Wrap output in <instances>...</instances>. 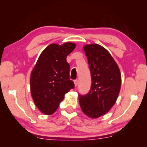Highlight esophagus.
I'll return each instance as SVG.
<instances>
[{
  "label": "esophagus",
  "instance_id": "1",
  "mask_svg": "<svg viewBox=\"0 0 147 147\" xmlns=\"http://www.w3.org/2000/svg\"><path fill=\"white\" fill-rule=\"evenodd\" d=\"M74 83H75V86L77 87V85H78V80H77V79H76V80L74 81Z\"/></svg>",
  "mask_w": 147,
  "mask_h": 147
}]
</instances>
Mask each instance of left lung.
Segmentation results:
<instances>
[{
  "label": "left lung",
  "mask_w": 147,
  "mask_h": 147,
  "mask_svg": "<svg viewBox=\"0 0 147 147\" xmlns=\"http://www.w3.org/2000/svg\"><path fill=\"white\" fill-rule=\"evenodd\" d=\"M90 70V90L85 95H79V102L84 114L97 118L111 110L115 104L121 88V73L111 54L98 44L84 46Z\"/></svg>",
  "instance_id": "obj_1"
}]
</instances>
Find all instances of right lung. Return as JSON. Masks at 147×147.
I'll list each match as a JSON object with an SVG mask.
<instances>
[{
    "label": "right lung",
    "mask_w": 147,
    "mask_h": 147,
    "mask_svg": "<svg viewBox=\"0 0 147 147\" xmlns=\"http://www.w3.org/2000/svg\"><path fill=\"white\" fill-rule=\"evenodd\" d=\"M75 47L72 43L49 45L41 52L32 71V97L36 107L45 115L53 114L64 95L75 88L70 79V65L66 57Z\"/></svg>",
    "instance_id": "right-lung-1"
}]
</instances>
